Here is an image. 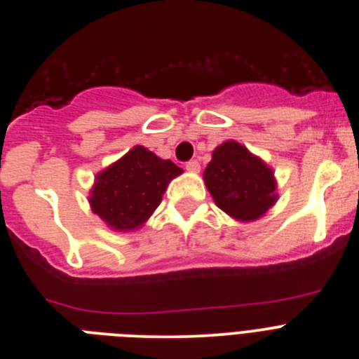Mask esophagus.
Masks as SVG:
<instances>
[{
  "label": "esophagus",
  "mask_w": 359,
  "mask_h": 359,
  "mask_svg": "<svg viewBox=\"0 0 359 359\" xmlns=\"http://www.w3.org/2000/svg\"><path fill=\"white\" fill-rule=\"evenodd\" d=\"M186 170H187V172H191V173H198V172H200V163H198V161L186 163Z\"/></svg>",
  "instance_id": "1"
}]
</instances>
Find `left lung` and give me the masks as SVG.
I'll return each mask as SVG.
<instances>
[{
	"instance_id": "obj_1",
	"label": "left lung",
	"mask_w": 359,
	"mask_h": 359,
	"mask_svg": "<svg viewBox=\"0 0 359 359\" xmlns=\"http://www.w3.org/2000/svg\"><path fill=\"white\" fill-rule=\"evenodd\" d=\"M203 180L215 205L240 222L263 217L279 200L273 170L235 140L214 149Z\"/></svg>"
}]
</instances>
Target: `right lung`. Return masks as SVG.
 <instances>
[{
  "label": "right lung",
  "mask_w": 359,
  "mask_h": 359,
  "mask_svg": "<svg viewBox=\"0 0 359 359\" xmlns=\"http://www.w3.org/2000/svg\"><path fill=\"white\" fill-rule=\"evenodd\" d=\"M182 168L135 145L116 163L96 173L89 191L91 210L114 231H135L159 207L166 187Z\"/></svg>",
  "instance_id": "1"
}]
</instances>
